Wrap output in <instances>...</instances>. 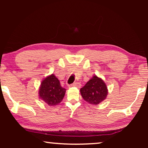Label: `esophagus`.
Returning <instances> with one entry per match:
<instances>
[{
  "mask_svg": "<svg viewBox=\"0 0 148 148\" xmlns=\"http://www.w3.org/2000/svg\"><path fill=\"white\" fill-rule=\"evenodd\" d=\"M69 87H80V84L78 83V82H76V83H74L72 84H71L69 86Z\"/></svg>",
  "mask_w": 148,
  "mask_h": 148,
  "instance_id": "34e87169",
  "label": "esophagus"
}]
</instances>
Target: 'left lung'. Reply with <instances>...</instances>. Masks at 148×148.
Listing matches in <instances>:
<instances>
[{
  "label": "left lung",
  "mask_w": 148,
  "mask_h": 148,
  "mask_svg": "<svg viewBox=\"0 0 148 148\" xmlns=\"http://www.w3.org/2000/svg\"><path fill=\"white\" fill-rule=\"evenodd\" d=\"M85 101L91 104L97 105L106 98L108 89L103 80L94 76L80 89Z\"/></svg>",
  "instance_id": "8db88e82"
}]
</instances>
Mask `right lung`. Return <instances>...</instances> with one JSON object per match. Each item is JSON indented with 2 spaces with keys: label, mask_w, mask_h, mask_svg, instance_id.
<instances>
[{
  "label": "right lung",
  "mask_w": 148,
  "mask_h": 148,
  "mask_svg": "<svg viewBox=\"0 0 148 148\" xmlns=\"http://www.w3.org/2000/svg\"><path fill=\"white\" fill-rule=\"evenodd\" d=\"M66 89L61 87L59 80L51 74L42 82L39 89L40 98L49 106L58 104L63 99Z\"/></svg>",
  "instance_id": "right-lung-1"
}]
</instances>
